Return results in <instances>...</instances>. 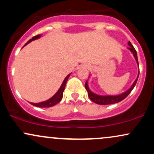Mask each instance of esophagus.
Instances as JSON below:
<instances>
[{
    "label": "esophagus",
    "mask_w": 154,
    "mask_h": 154,
    "mask_svg": "<svg viewBox=\"0 0 154 154\" xmlns=\"http://www.w3.org/2000/svg\"><path fill=\"white\" fill-rule=\"evenodd\" d=\"M84 66H85V67H88V65H86V64H85V65H84Z\"/></svg>",
    "instance_id": "34e87169"
}]
</instances>
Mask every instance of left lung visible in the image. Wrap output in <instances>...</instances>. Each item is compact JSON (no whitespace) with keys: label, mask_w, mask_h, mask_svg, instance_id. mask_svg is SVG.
<instances>
[{"label":"left lung","mask_w":154,"mask_h":154,"mask_svg":"<svg viewBox=\"0 0 154 154\" xmlns=\"http://www.w3.org/2000/svg\"><path fill=\"white\" fill-rule=\"evenodd\" d=\"M128 45H129V47L128 48V49L132 53V55H133L136 62H137V66L139 67L138 60H137V52H136L135 48L132 46V45L130 41L128 42ZM139 72L140 71H138V74H137V78H136L135 80L134 81V82L132 83L131 87L129 88L128 90H127L126 91L123 92L122 93H120V94H118V95H102L96 94V93H93V92L89 88L88 80L86 81L85 85V89L87 90L88 95V96H89L90 99H91L92 101L94 102V103H95L100 104V105H109V104L119 103V102L122 101V100L125 99V98H126V97L128 96L129 94H130V92L133 90L134 87H135V85H136V82H137V79H138L139 73H140Z\"/></svg>","instance_id":"left-lung-1"}]
</instances>
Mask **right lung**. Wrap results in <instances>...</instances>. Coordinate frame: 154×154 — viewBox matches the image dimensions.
I'll list each match as a JSON object with an SVG mask.
<instances>
[{
	"label": "right lung",
	"mask_w": 154,
	"mask_h": 154,
	"mask_svg": "<svg viewBox=\"0 0 154 154\" xmlns=\"http://www.w3.org/2000/svg\"><path fill=\"white\" fill-rule=\"evenodd\" d=\"M41 36H42L41 35H37V36L33 37L32 38L30 39V40H29V41H28L27 43H26L25 45L23 46V48L25 46V45H27V44L31 43V42L33 41V40H37V39H39ZM71 74L72 73L69 74V75H67L66 77H65V79H63L62 84H61V87L59 88V89L58 90V91L56 92V93H55V94L53 95V96L51 97V98H49V99L45 100V101L40 102V103H32V102H29V103H30L32 105L35 106L40 107V108H48V107L54 106L56 105V104L59 103V102L61 101V100L62 99L63 93V91H64L65 86H66L67 80H68L69 77V76L71 75Z\"/></svg>",
	"instance_id": "obj_1"
}]
</instances>
